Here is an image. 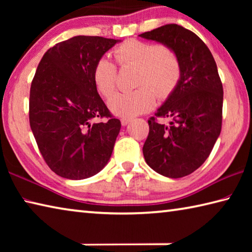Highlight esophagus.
I'll return each mask as SVG.
<instances>
[{
  "instance_id": "obj_1",
  "label": "esophagus",
  "mask_w": 252,
  "mask_h": 252,
  "mask_svg": "<svg viewBox=\"0 0 252 252\" xmlns=\"http://www.w3.org/2000/svg\"><path fill=\"white\" fill-rule=\"evenodd\" d=\"M132 121L131 118H122L121 119V125L122 126H126L127 123H130Z\"/></svg>"
}]
</instances>
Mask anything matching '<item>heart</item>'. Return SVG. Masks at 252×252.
Masks as SVG:
<instances>
[{
    "label": "heart",
    "instance_id": "1",
    "mask_svg": "<svg viewBox=\"0 0 252 252\" xmlns=\"http://www.w3.org/2000/svg\"><path fill=\"white\" fill-rule=\"evenodd\" d=\"M114 57L122 66L138 67L133 92H119L108 101L114 116L134 117L151 110L156 103L155 91L160 97L171 93L180 80L181 69L177 55L167 46L139 40H129L114 50ZM93 83L97 92L105 97L116 89L117 67L108 58H100L93 69Z\"/></svg>",
    "mask_w": 252,
    "mask_h": 252
}]
</instances>
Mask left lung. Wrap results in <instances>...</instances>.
<instances>
[{"label": "left lung", "mask_w": 252, "mask_h": 252, "mask_svg": "<svg viewBox=\"0 0 252 252\" xmlns=\"http://www.w3.org/2000/svg\"><path fill=\"white\" fill-rule=\"evenodd\" d=\"M139 36L172 50L181 69L177 87L156 113L171 121H148L144 159L162 176L186 177L203 164L221 132L223 89L216 61L197 34L180 25L167 24Z\"/></svg>", "instance_id": "obj_1"}]
</instances>
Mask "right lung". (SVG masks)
<instances>
[{
	"label": "right lung",
	"instance_id": "add662e5",
	"mask_svg": "<svg viewBox=\"0 0 252 252\" xmlns=\"http://www.w3.org/2000/svg\"><path fill=\"white\" fill-rule=\"evenodd\" d=\"M121 40L78 35L46 51L30 90V126L58 176L82 180L100 172L121 129L93 83L97 60ZM97 117H109L95 123Z\"/></svg>",
	"mask_w": 252,
	"mask_h": 252
}]
</instances>
